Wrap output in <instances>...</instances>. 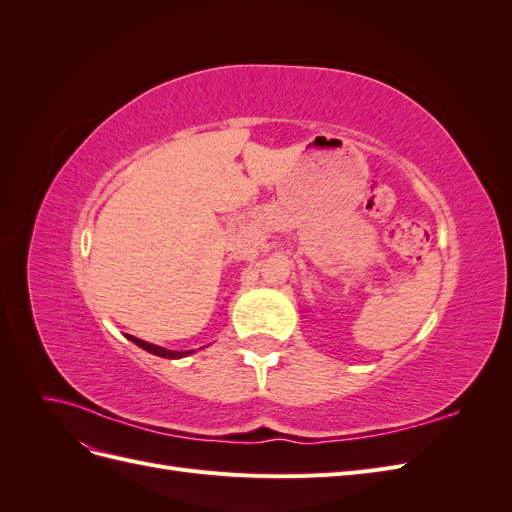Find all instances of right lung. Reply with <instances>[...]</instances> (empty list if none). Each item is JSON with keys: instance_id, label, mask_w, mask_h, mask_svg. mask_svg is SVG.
Segmentation results:
<instances>
[{"instance_id": "obj_1", "label": "right lung", "mask_w": 512, "mask_h": 512, "mask_svg": "<svg viewBox=\"0 0 512 512\" xmlns=\"http://www.w3.org/2000/svg\"><path fill=\"white\" fill-rule=\"evenodd\" d=\"M128 339H132V342H134L136 346L145 348L147 352L156 354V356H162V359H181V356H188V354H192V350H190V352H175V350H164V348H160V346H153V344H149V342H143V339H138V337H134V335H128Z\"/></svg>"}]
</instances>
